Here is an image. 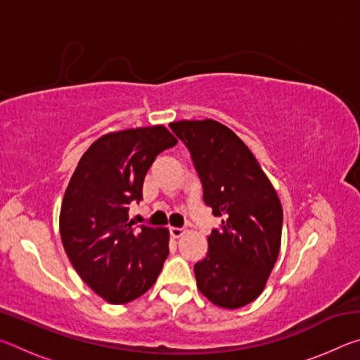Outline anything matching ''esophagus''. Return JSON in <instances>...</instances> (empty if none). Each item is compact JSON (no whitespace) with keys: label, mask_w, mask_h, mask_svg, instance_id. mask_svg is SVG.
<instances>
[{"label":"esophagus","mask_w":360,"mask_h":360,"mask_svg":"<svg viewBox=\"0 0 360 360\" xmlns=\"http://www.w3.org/2000/svg\"><path fill=\"white\" fill-rule=\"evenodd\" d=\"M184 231L186 230L182 227H169V233H172V236H174V238H179V236H182Z\"/></svg>","instance_id":"34e87169"}]
</instances>
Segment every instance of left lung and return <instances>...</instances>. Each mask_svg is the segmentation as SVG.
Instances as JSON below:
<instances>
[{"instance_id": "obj_1", "label": "left lung", "mask_w": 360, "mask_h": 360, "mask_svg": "<svg viewBox=\"0 0 360 360\" xmlns=\"http://www.w3.org/2000/svg\"><path fill=\"white\" fill-rule=\"evenodd\" d=\"M169 129L191 152L203 202L222 217L195 264L198 289L217 307L235 309L264 290L281 246L283 206L248 146L216 120H181Z\"/></svg>"}]
</instances>
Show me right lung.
Segmentation results:
<instances>
[{
  "label": "right lung",
  "mask_w": 360,
  "mask_h": 360,
  "mask_svg": "<svg viewBox=\"0 0 360 360\" xmlns=\"http://www.w3.org/2000/svg\"><path fill=\"white\" fill-rule=\"evenodd\" d=\"M178 143L165 127L109 133L90 146L66 188L60 235L79 276L114 304L148 292L168 257V230L129 222L146 173Z\"/></svg>",
  "instance_id": "1"
}]
</instances>
